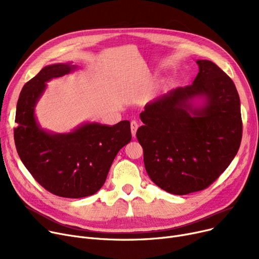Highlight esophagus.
Wrapping results in <instances>:
<instances>
[{
    "label": "esophagus",
    "instance_id": "esophagus-1",
    "mask_svg": "<svg viewBox=\"0 0 259 259\" xmlns=\"http://www.w3.org/2000/svg\"><path fill=\"white\" fill-rule=\"evenodd\" d=\"M138 129H139V122L137 120H132L131 121V133H132L133 138L137 137Z\"/></svg>",
    "mask_w": 259,
    "mask_h": 259
}]
</instances>
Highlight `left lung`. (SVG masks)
<instances>
[{
    "label": "left lung",
    "mask_w": 259,
    "mask_h": 259,
    "mask_svg": "<svg viewBox=\"0 0 259 259\" xmlns=\"http://www.w3.org/2000/svg\"><path fill=\"white\" fill-rule=\"evenodd\" d=\"M192 85L169 90L145 106L137 138L151 181L186 195L206 189L235 157L242 137L236 87L221 68L197 60Z\"/></svg>",
    "instance_id": "obj_1"
}]
</instances>
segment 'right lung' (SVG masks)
<instances>
[{"instance_id":"1","label":"right lung","mask_w":259,"mask_h":259,"mask_svg":"<svg viewBox=\"0 0 259 259\" xmlns=\"http://www.w3.org/2000/svg\"><path fill=\"white\" fill-rule=\"evenodd\" d=\"M77 69L72 63L44 67L24 85L17 104L15 142L24 166L52 194L80 198L97 193L120 149L131 141L128 120L113 126L86 121L68 133L40 127L35 107L48 81Z\"/></svg>"}]
</instances>
